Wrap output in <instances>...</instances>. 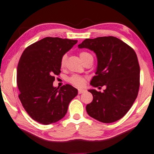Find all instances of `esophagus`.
Instances as JSON below:
<instances>
[{"instance_id":"34e87169","label":"esophagus","mask_w":154,"mask_h":154,"mask_svg":"<svg viewBox=\"0 0 154 154\" xmlns=\"http://www.w3.org/2000/svg\"><path fill=\"white\" fill-rule=\"evenodd\" d=\"M85 91V90H84V89H81V88H80V89H79V94H81V93H84Z\"/></svg>"}]
</instances>
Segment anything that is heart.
<instances>
[{
    "label": "heart",
    "mask_w": 154,
    "mask_h": 154,
    "mask_svg": "<svg viewBox=\"0 0 154 154\" xmlns=\"http://www.w3.org/2000/svg\"><path fill=\"white\" fill-rule=\"evenodd\" d=\"M79 56L82 61L84 62L85 60L88 57H91V54L86 52V51H81V52H80ZM66 56L63 55V57H61V61H60V65H61V68L64 67V66L66 64ZM69 82L71 83V84L74 85L75 86L81 87L85 84V79L84 77L81 76V75H72V76L70 78Z\"/></svg>",
    "instance_id": "heart-1"
}]
</instances>
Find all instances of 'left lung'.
I'll return each instance as SVG.
<instances>
[{"mask_svg":"<svg viewBox=\"0 0 154 154\" xmlns=\"http://www.w3.org/2000/svg\"><path fill=\"white\" fill-rule=\"evenodd\" d=\"M79 48L96 54L97 71L91 85L106 87L103 92L88 91L93 96L86 105L88 115L103 123L122 118L134 103L140 85V67L134 50L112 36L85 39Z\"/></svg>","mask_w":154,"mask_h":154,"instance_id":"8db88e82","label":"left lung"}]
</instances>
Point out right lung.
I'll list each match as a JSON object with an SVG mask.
<instances>
[{
    "label": "right lung",
    "instance_id": "right-lung-1",
    "mask_svg": "<svg viewBox=\"0 0 154 154\" xmlns=\"http://www.w3.org/2000/svg\"><path fill=\"white\" fill-rule=\"evenodd\" d=\"M77 40L45 37L24 50L17 69L18 95L32 119L43 125L57 122L65 116L69 104L78 90L66 84L53 86L55 75L61 73V57Z\"/></svg>",
    "mask_w": 154,
    "mask_h": 154
}]
</instances>
